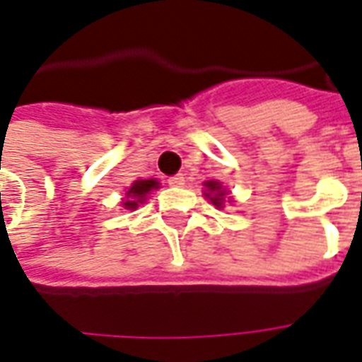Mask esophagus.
I'll return each instance as SVG.
<instances>
[{
	"instance_id": "34e87169",
	"label": "esophagus",
	"mask_w": 362,
	"mask_h": 362,
	"mask_svg": "<svg viewBox=\"0 0 362 362\" xmlns=\"http://www.w3.org/2000/svg\"><path fill=\"white\" fill-rule=\"evenodd\" d=\"M168 184L170 186H184V174H174V176H170Z\"/></svg>"
}]
</instances>
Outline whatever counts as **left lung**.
Wrapping results in <instances>:
<instances>
[{
    "instance_id": "1",
    "label": "left lung",
    "mask_w": 362,
    "mask_h": 362,
    "mask_svg": "<svg viewBox=\"0 0 362 362\" xmlns=\"http://www.w3.org/2000/svg\"><path fill=\"white\" fill-rule=\"evenodd\" d=\"M205 188H207V194L205 196L211 199L213 205H217V207H223V202H225V189L221 186L219 182H207L205 184Z\"/></svg>"
}]
</instances>
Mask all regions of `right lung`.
Listing matches in <instances>:
<instances>
[{"instance_id":"obj_1","label":"right lung","mask_w":362,"mask_h":362,"mask_svg":"<svg viewBox=\"0 0 362 362\" xmlns=\"http://www.w3.org/2000/svg\"><path fill=\"white\" fill-rule=\"evenodd\" d=\"M158 188V182L157 180H137L132 184V188L127 189L126 194V202H124V207L126 209H135L137 204H143L145 202V196L149 194L151 189Z\"/></svg>"}]
</instances>
